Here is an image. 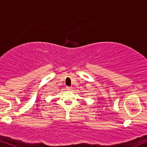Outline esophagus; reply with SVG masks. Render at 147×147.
Wrapping results in <instances>:
<instances>
[{
    "instance_id": "esophagus-1",
    "label": "esophagus",
    "mask_w": 147,
    "mask_h": 147,
    "mask_svg": "<svg viewBox=\"0 0 147 147\" xmlns=\"http://www.w3.org/2000/svg\"><path fill=\"white\" fill-rule=\"evenodd\" d=\"M66 89H67V91H71V90L72 89V87H71V86H66Z\"/></svg>"
}]
</instances>
